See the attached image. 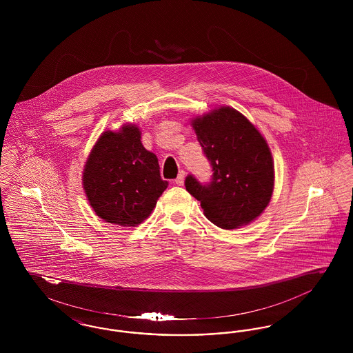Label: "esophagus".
I'll list each match as a JSON object with an SVG mask.
<instances>
[{
	"label": "esophagus",
	"mask_w": 353,
	"mask_h": 353,
	"mask_svg": "<svg viewBox=\"0 0 353 353\" xmlns=\"http://www.w3.org/2000/svg\"><path fill=\"white\" fill-rule=\"evenodd\" d=\"M185 176H186V174H185L184 170H181V172H180V173H179V176H177V179H176V180H174V183H176V184H177V185H180V186H183V185H184Z\"/></svg>",
	"instance_id": "obj_1"
}]
</instances>
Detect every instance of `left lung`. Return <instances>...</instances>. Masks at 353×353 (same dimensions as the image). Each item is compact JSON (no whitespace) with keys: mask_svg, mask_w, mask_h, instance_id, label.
<instances>
[{"mask_svg":"<svg viewBox=\"0 0 353 353\" xmlns=\"http://www.w3.org/2000/svg\"><path fill=\"white\" fill-rule=\"evenodd\" d=\"M190 125L213 167V179L201 185L188 176L186 190L221 229L249 225L269 206L274 192V160L266 139L229 105L192 118Z\"/></svg>","mask_w":353,"mask_h":353,"instance_id":"obj_1","label":"left lung"}]
</instances>
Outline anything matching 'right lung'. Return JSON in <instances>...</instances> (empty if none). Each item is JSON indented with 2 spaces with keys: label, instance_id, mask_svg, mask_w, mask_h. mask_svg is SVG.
Instances as JSON below:
<instances>
[{
  "label": "right lung",
  "instance_id": "right-lung-1",
  "mask_svg": "<svg viewBox=\"0 0 353 353\" xmlns=\"http://www.w3.org/2000/svg\"><path fill=\"white\" fill-rule=\"evenodd\" d=\"M82 184L99 219L132 228L151 216L168 188L157 156L144 148L141 131L132 123L101 132L85 160Z\"/></svg>",
  "mask_w": 353,
  "mask_h": 353
}]
</instances>
